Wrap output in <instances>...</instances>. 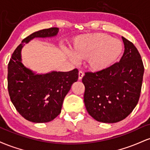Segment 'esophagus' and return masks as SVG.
Returning a JSON list of instances; mask_svg holds the SVG:
<instances>
[{
	"label": "esophagus",
	"instance_id": "1",
	"mask_svg": "<svg viewBox=\"0 0 150 150\" xmlns=\"http://www.w3.org/2000/svg\"><path fill=\"white\" fill-rule=\"evenodd\" d=\"M84 76V74L82 73V71H79V73H78V79L79 80H82V77Z\"/></svg>",
	"mask_w": 150,
	"mask_h": 150
}]
</instances>
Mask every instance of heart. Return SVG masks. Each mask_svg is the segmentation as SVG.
Instances as JSON below:
<instances>
[{"label":"heart","mask_w":150,"mask_h":150,"mask_svg":"<svg viewBox=\"0 0 150 150\" xmlns=\"http://www.w3.org/2000/svg\"><path fill=\"white\" fill-rule=\"evenodd\" d=\"M119 39L106 34L94 33L75 38L70 49V58L87 59V66L93 72H100L111 66L123 52Z\"/></svg>","instance_id":"1"}]
</instances>
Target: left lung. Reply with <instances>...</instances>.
<instances>
[{
	"instance_id": "1",
	"label": "left lung",
	"mask_w": 150,
	"mask_h": 150,
	"mask_svg": "<svg viewBox=\"0 0 150 150\" xmlns=\"http://www.w3.org/2000/svg\"><path fill=\"white\" fill-rule=\"evenodd\" d=\"M124 53L118 63L97 73H86L84 102L94 119L114 123L132 112L140 98L144 66L134 44L122 37Z\"/></svg>"
}]
</instances>
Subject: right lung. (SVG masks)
<instances>
[{
  "label": "right lung",
  "mask_w": 150,
  "mask_h": 150,
  "mask_svg": "<svg viewBox=\"0 0 150 150\" xmlns=\"http://www.w3.org/2000/svg\"><path fill=\"white\" fill-rule=\"evenodd\" d=\"M57 27L34 32L22 41L8 63V88L12 103L22 117L33 123H47L60 114L65 97L78 80V70L37 73L22 63V49L35 38H53Z\"/></svg>",
  "instance_id": "add662e5"
}]
</instances>
